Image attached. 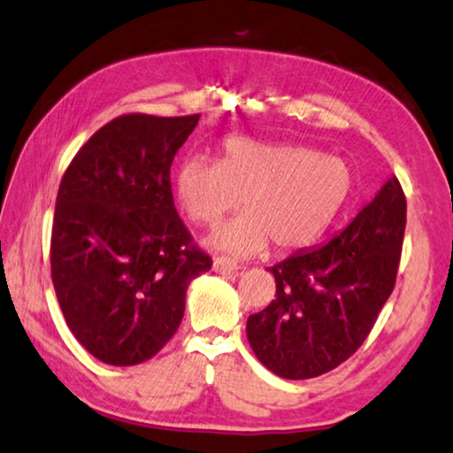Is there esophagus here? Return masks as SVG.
<instances>
[{
    "instance_id": "obj_1",
    "label": "esophagus",
    "mask_w": 453,
    "mask_h": 453,
    "mask_svg": "<svg viewBox=\"0 0 453 453\" xmlns=\"http://www.w3.org/2000/svg\"><path fill=\"white\" fill-rule=\"evenodd\" d=\"M240 270V265L229 257H215L213 260V272L215 274H235Z\"/></svg>"
}]
</instances>
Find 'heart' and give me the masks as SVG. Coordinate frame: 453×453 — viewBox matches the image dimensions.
Listing matches in <instances>:
<instances>
[{
	"label": "heart",
	"mask_w": 453,
	"mask_h": 453,
	"mask_svg": "<svg viewBox=\"0 0 453 453\" xmlns=\"http://www.w3.org/2000/svg\"><path fill=\"white\" fill-rule=\"evenodd\" d=\"M175 197L196 224H215L227 211H243L205 238L215 252L256 254L274 243L298 250L334 224L353 193V169L336 155L294 142L232 136L218 161L188 157L175 171Z\"/></svg>",
	"instance_id": "heart-1"
}]
</instances>
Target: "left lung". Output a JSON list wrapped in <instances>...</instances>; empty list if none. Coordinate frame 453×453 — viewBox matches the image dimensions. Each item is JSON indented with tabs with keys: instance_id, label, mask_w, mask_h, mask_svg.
<instances>
[{
	"instance_id": "obj_1",
	"label": "left lung",
	"mask_w": 453,
	"mask_h": 453,
	"mask_svg": "<svg viewBox=\"0 0 453 453\" xmlns=\"http://www.w3.org/2000/svg\"><path fill=\"white\" fill-rule=\"evenodd\" d=\"M407 203L397 177L325 246L268 268L272 303L248 319L250 347L282 379H312L339 367L367 339L391 296Z\"/></svg>"
}]
</instances>
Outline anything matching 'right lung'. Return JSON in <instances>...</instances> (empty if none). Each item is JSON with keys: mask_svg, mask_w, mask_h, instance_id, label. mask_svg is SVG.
<instances>
[{"mask_svg": "<svg viewBox=\"0 0 453 453\" xmlns=\"http://www.w3.org/2000/svg\"><path fill=\"white\" fill-rule=\"evenodd\" d=\"M197 123L199 114H125L98 128L62 177L50 248L56 298L76 341L106 365L159 353L181 325L189 284L211 268L169 179Z\"/></svg>", "mask_w": 453, "mask_h": 453, "instance_id": "right-lung-1", "label": "right lung"}]
</instances>
